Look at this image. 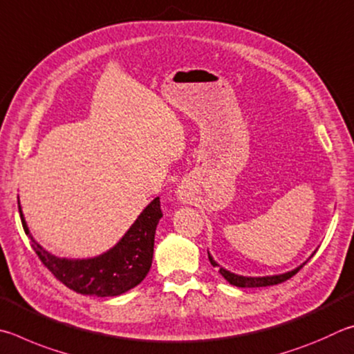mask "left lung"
Listing matches in <instances>:
<instances>
[{
	"label": "left lung",
	"mask_w": 354,
	"mask_h": 354,
	"mask_svg": "<svg viewBox=\"0 0 354 354\" xmlns=\"http://www.w3.org/2000/svg\"><path fill=\"white\" fill-rule=\"evenodd\" d=\"M208 259L209 263H212L213 268H218L219 269V274L225 278V280L233 284V286H238V288H264V286H274V284H280L283 281L289 280L290 277H294L297 272H299L303 266H305V263H303L301 266H299V268H295L294 270H289L286 272V274H280V275H270V277H243V275H236L233 274V272L227 270L222 268V266H219L218 263L214 261L213 257L209 255L208 252Z\"/></svg>",
	"instance_id": "1"
}]
</instances>
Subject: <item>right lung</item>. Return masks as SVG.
Segmentation results:
<instances>
[{"label": "right lung", "mask_w": 354, "mask_h": 354, "mask_svg": "<svg viewBox=\"0 0 354 354\" xmlns=\"http://www.w3.org/2000/svg\"><path fill=\"white\" fill-rule=\"evenodd\" d=\"M18 209H20L24 233L29 236L37 257L60 283L76 290L77 294L95 297L121 295L138 286L151 269L155 230L163 216L160 208V197H155L142 209L138 219L120 239V243L102 255L86 259L59 258L43 249L29 233L20 201H18Z\"/></svg>", "instance_id": "right-lung-1"}]
</instances>
